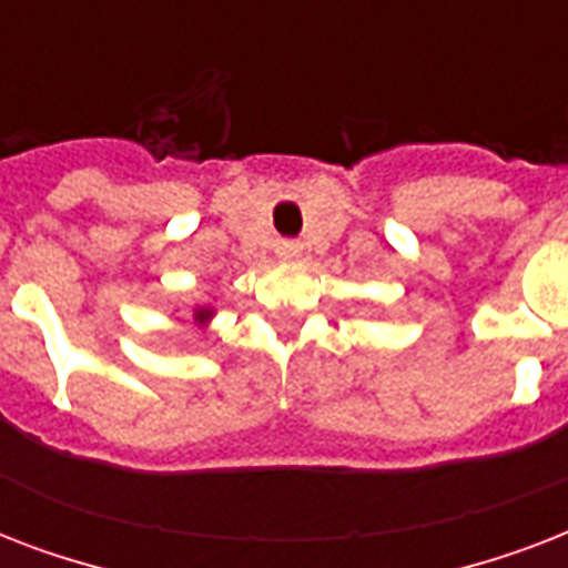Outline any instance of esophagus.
Here are the masks:
<instances>
[{
	"label": "esophagus",
	"instance_id": "esophagus-1",
	"mask_svg": "<svg viewBox=\"0 0 568 568\" xmlns=\"http://www.w3.org/2000/svg\"><path fill=\"white\" fill-rule=\"evenodd\" d=\"M276 256L285 258V262H294V258H301V244H294V241H283V244L276 247Z\"/></svg>",
	"mask_w": 568,
	"mask_h": 568
}]
</instances>
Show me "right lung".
I'll return each mask as SVG.
<instances>
[{
    "label": "right lung",
    "mask_w": 568,
    "mask_h": 568,
    "mask_svg": "<svg viewBox=\"0 0 568 568\" xmlns=\"http://www.w3.org/2000/svg\"><path fill=\"white\" fill-rule=\"evenodd\" d=\"M212 318H214L212 303H196V306H194V324H196V329H200V333H205V329H209Z\"/></svg>",
    "instance_id": "obj_1"
}]
</instances>
